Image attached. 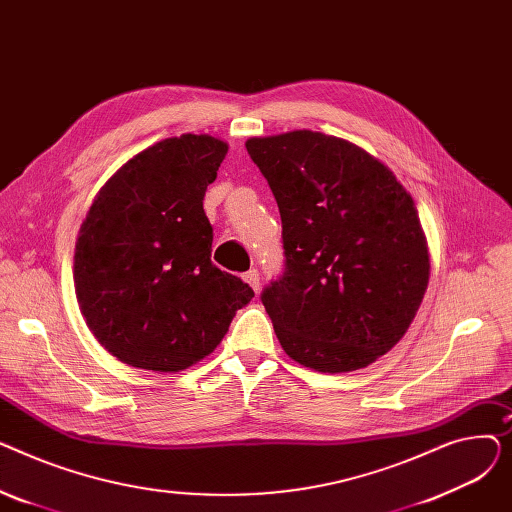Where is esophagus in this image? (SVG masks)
Listing matches in <instances>:
<instances>
[{
    "instance_id": "obj_1",
    "label": "esophagus",
    "mask_w": 512,
    "mask_h": 512,
    "mask_svg": "<svg viewBox=\"0 0 512 512\" xmlns=\"http://www.w3.org/2000/svg\"><path fill=\"white\" fill-rule=\"evenodd\" d=\"M242 280H245L255 292L261 288V278H259V272H257V270H249L247 274H242Z\"/></svg>"
}]
</instances>
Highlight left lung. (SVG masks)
<instances>
[{
	"instance_id": "8db88e82",
	"label": "left lung",
	"mask_w": 512,
	"mask_h": 512,
	"mask_svg": "<svg viewBox=\"0 0 512 512\" xmlns=\"http://www.w3.org/2000/svg\"><path fill=\"white\" fill-rule=\"evenodd\" d=\"M286 267L261 294L284 353L321 373L371 365L407 334L429 282L413 197L380 159L313 130L253 137Z\"/></svg>"
}]
</instances>
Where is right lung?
Listing matches in <instances>:
<instances>
[{
	"instance_id": "add662e5",
	"label": "right lung",
	"mask_w": 512,
	"mask_h": 512,
	"mask_svg": "<svg viewBox=\"0 0 512 512\" xmlns=\"http://www.w3.org/2000/svg\"><path fill=\"white\" fill-rule=\"evenodd\" d=\"M228 145L209 134L164 139L107 180L80 226L74 288L107 353L155 373L205 359L255 292L211 263L203 211Z\"/></svg>"
}]
</instances>
